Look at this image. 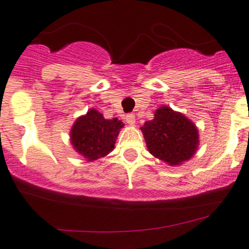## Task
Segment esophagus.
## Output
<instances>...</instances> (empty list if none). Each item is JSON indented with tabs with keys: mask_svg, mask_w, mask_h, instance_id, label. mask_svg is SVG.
Here are the masks:
<instances>
[{
	"mask_svg": "<svg viewBox=\"0 0 249 249\" xmlns=\"http://www.w3.org/2000/svg\"><path fill=\"white\" fill-rule=\"evenodd\" d=\"M126 122L128 123L129 126H133L134 123H136V116L133 115V113H128V115H126Z\"/></svg>",
	"mask_w": 249,
	"mask_h": 249,
	"instance_id": "obj_1",
	"label": "esophagus"
}]
</instances>
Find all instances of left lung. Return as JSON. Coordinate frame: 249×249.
Returning <instances> with one entry per match:
<instances>
[{
	"label": "left lung",
	"instance_id": "8db88e82",
	"mask_svg": "<svg viewBox=\"0 0 249 249\" xmlns=\"http://www.w3.org/2000/svg\"><path fill=\"white\" fill-rule=\"evenodd\" d=\"M152 156L169 165H179L195 154L199 145V132L188 117L161 106L154 118L141 127Z\"/></svg>",
	"mask_w": 249,
	"mask_h": 249
}]
</instances>
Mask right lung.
Masks as SVG:
<instances>
[{"label":"right lung","mask_w":249,"mask_h":249,"mask_svg":"<svg viewBox=\"0 0 249 249\" xmlns=\"http://www.w3.org/2000/svg\"><path fill=\"white\" fill-rule=\"evenodd\" d=\"M124 126L117 118L106 120L95 108L75 121L70 131L72 147L88 161L107 156L115 148L120 129Z\"/></svg>","instance_id":"right-lung-1"}]
</instances>
